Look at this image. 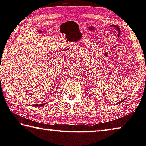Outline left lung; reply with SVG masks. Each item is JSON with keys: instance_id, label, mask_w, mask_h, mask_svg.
Listing matches in <instances>:
<instances>
[{"instance_id": "8db88e82", "label": "left lung", "mask_w": 146, "mask_h": 146, "mask_svg": "<svg viewBox=\"0 0 146 146\" xmlns=\"http://www.w3.org/2000/svg\"><path fill=\"white\" fill-rule=\"evenodd\" d=\"M125 100V99H124V100H121V102H118V104H120V103H121V102H123L124 100Z\"/></svg>"}]
</instances>
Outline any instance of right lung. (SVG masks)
Wrapping results in <instances>:
<instances>
[{
    "instance_id": "1",
    "label": "right lung",
    "mask_w": 146,
    "mask_h": 146,
    "mask_svg": "<svg viewBox=\"0 0 146 146\" xmlns=\"http://www.w3.org/2000/svg\"><path fill=\"white\" fill-rule=\"evenodd\" d=\"M42 105H44V104H35L34 106H41Z\"/></svg>"
}]
</instances>
